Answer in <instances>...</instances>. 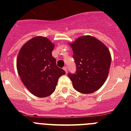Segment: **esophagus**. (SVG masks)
I'll return each mask as SVG.
<instances>
[{"mask_svg": "<svg viewBox=\"0 0 131 131\" xmlns=\"http://www.w3.org/2000/svg\"><path fill=\"white\" fill-rule=\"evenodd\" d=\"M63 69L65 71L66 73H67V71H68V67H64L63 68Z\"/></svg>", "mask_w": 131, "mask_h": 131, "instance_id": "34e87169", "label": "esophagus"}]
</instances>
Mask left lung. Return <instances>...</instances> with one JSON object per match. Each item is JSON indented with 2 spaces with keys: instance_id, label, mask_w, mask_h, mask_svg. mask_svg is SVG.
Wrapping results in <instances>:
<instances>
[{
  "instance_id": "obj_1",
  "label": "left lung",
  "mask_w": 131,
  "mask_h": 131,
  "mask_svg": "<svg viewBox=\"0 0 131 131\" xmlns=\"http://www.w3.org/2000/svg\"><path fill=\"white\" fill-rule=\"evenodd\" d=\"M77 69L69 73L77 91L90 94L101 87L107 78L112 57L105 44L92 36H82L70 43Z\"/></svg>"
}]
</instances>
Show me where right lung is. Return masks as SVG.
Wrapping results in <instances>:
<instances>
[{"instance_id":"right-lung-1","label":"right lung","mask_w":131,"mask_h":131,"mask_svg":"<svg viewBox=\"0 0 131 131\" xmlns=\"http://www.w3.org/2000/svg\"><path fill=\"white\" fill-rule=\"evenodd\" d=\"M53 47L49 39L39 36L26 42L17 56L18 75L26 88L37 97L51 95L60 77L65 74L52 56Z\"/></svg>"}]
</instances>
